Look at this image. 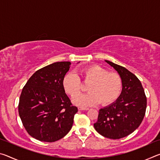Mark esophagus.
<instances>
[{"label": "esophagus", "mask_w": 160, "mask_h": 160, "mask_svg": "<svg viewBox=\"0 0 160 160\" xmlns=\"http://www.w3.org/2000/svg\"><path fill=\"white\" fill-rule=\"evenodd\" d=\"M89 108H87V107H78V110L79 111H83V110H88Z\"/></svg>", "instance_id": "obj_1"}]
</instances>
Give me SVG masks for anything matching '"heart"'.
Here are the masks:
<instances>
[{
    "mask_svg": "<svg viewBox=\"0 0 160 160\" xmlns=\"http://www.w3.org/2000/svg\"><path fill=\"white\" fill-rule=\"evenodd\" d=\"M83 82L88 86L89 93L80 94L82 87L79 77L73 72L65 75L62 85L66 92L70 97H76L72 102L80 106H93L101 102L104 106L109 105L118 98L122 90V81L119 75L114 72H109L99 66H90L80 70Z\"/></svg>",
    "mask_w": 160,
    "mask_h": 160,
    "instance_id": "b5f03b06",
    "label": "heart"
}]
</instances>
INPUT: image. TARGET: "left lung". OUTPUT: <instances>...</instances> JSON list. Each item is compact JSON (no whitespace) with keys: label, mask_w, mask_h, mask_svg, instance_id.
Segmentation results:
<instances>
[{"label":"left lung","mask_w":160,"mask_h":160,"mask_svg":"<svg viewBox=\"0 0 160 160\" xmlns=\"http://www.w3.org/2000/svg\"><path fill=\"white\" fill-rule=\"evenodd\" d=\"M120 76L122 90L116 101L99 111L94 127L100 135L110 139H120L132 133L143 120L147 98L142 84L126 68L105 60Z\"/></svg>","instance_id":"8db88e82"}]
</instances>
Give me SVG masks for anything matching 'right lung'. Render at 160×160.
<instances>
[{"label":"right lung","mask_w":160,"mask_h":160,"mask_svg":"<svg viewBox=\"0 0 160 160\" xmlns=\"http://www.w3.org/2000/svg\"><path fill=\"white\" fill-rule=\"evenodd\" d=\"M70 64L56 62L38 70L22 91L19 115L28 133L40 141H57L72 126L78 108L72 106L62 85Z\"/></svg>","instance_id":"1"}]
</instances>
